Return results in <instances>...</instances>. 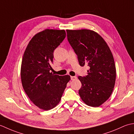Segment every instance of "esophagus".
I'll return each mask as SVG.
<instances>
[{
  "mask_svg": "<svg viewBox=\"0 0 134 134\" xmlns=\"http://www.w3.org/2000/svg\"><path fill=\"white\" fill-rule=\"evenodd\" d=\"M76 78H77V77H76V76H71V80H72V81H74V80H75V79H76Z\"/></svg>",
  "mask_w": 134,
  "mask_h": 134,
  "instance_id": "obj_1",
  "label": "esophagus"
}]
</instances>
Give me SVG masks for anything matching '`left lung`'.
<instances>
[{"mask_svg": "<svg viewBox=\"0 0 134 134\" xmlns=\"http://www.w3.org/2000/svg\"><path fill=\"white\" fill-rule=\"evenodd\" d=\"M67 39L77 55L79 64L89 67L87 75L79 76V94L89 106H100L109 98L115 86L116 67L106 42L93 30H67Z\"/></svg>", "mask_w": 134, "mask_h": 134, "instance_id": "obj_1", "label": "left lung"}]
</instances>
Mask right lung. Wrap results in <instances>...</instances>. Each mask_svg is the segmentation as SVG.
Returning a JSON list of instances; mask_svg holds the SVG:
<instances>
[{
  "mask_svg": "<svg viewBox=\"0 0 134 134\" xmlns=\"http://www.w3.org/2000/svg\"><path fill=\"white\" fill-rule=\"evenodd\" d=\"M65 36L64 30H45L33 37L24 54L21 69L22 86L33 104L45 110L59 104L70 80L69 75L51 72L54 51Z\"/></svg>",
  "mask_w": 134,
  "mask_h": 134,
  "instance_id": "add662e5",
  "label": "right lung"
}]
</instances>
